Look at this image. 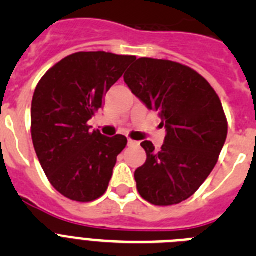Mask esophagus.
Returning <instances> with one entry per match:
<instances>
[{
    "label": "esophagus",
    "instance_id": "1",
    "mask_svg": "<svg viewBox=\"0 0 256 256\" xmlns=\"http://www.w3.org/2000/svg\"><path fill=\"white\" fill-rule=\"evenodd\" d=\"M140 144V142H137V141H133V140H128V146H138Z\"/></svg>",
    "mask_w": 256,
    "mask_h": 256
}]
</instances>
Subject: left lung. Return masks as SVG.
I'll list each match as a JSON object with an SVG mask.
<instances>
[{
	"label": "left lung",
	"mask_w": 256,
	"mask_h": 256,
	"mask_svg": "<svg viewBox=\"0 0 256 256\" xmlns=\"http://www.w3.org/2000/svg\"><path fill=\"white\" fill-rule=\"evenodd\" d=\"M124 82L159 112L166 130L160 151L141 144L148 159L134 172L140 195L158 206L180 204L209 177L224 146L228 126L218 94L198 72L169 60L138 58Z\"/></svg>",
	"instance_id": "8db88e82"
}]
</instances>
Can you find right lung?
<instances>
[{
  "instance_id": "1",
  "label": "right lung",
  "mask_w": 256,
  "mask_h": 256,
  "mask_svg": "<svg viewBox=\"0 0 256 256\" xmlns=\"http://www.w3.org/2000/svg\"><path fill=\"white\" fill-rule=\"evenodd\" d=\"M136 56L76 52L42 76L32 100V140L40 166L61 195L79 202L108 190L118 155L126 146L122 134L106 137L88 120Z\"/></svg>"
}]
</instances>
